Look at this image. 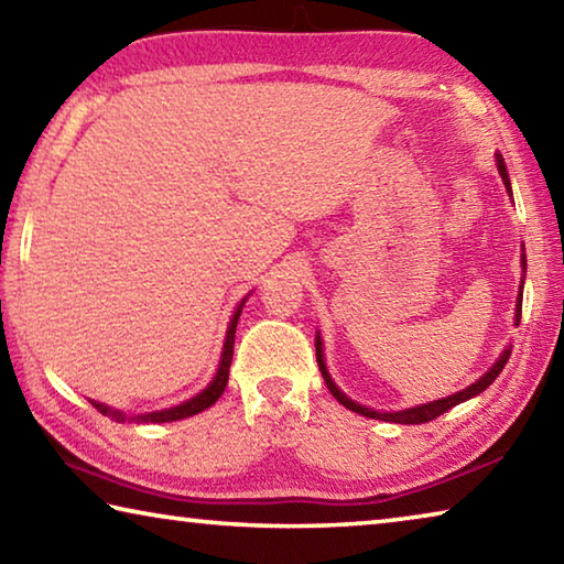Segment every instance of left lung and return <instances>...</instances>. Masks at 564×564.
<instances>
[{
    "label": "left lung",
    "mask_w": 564,
    "mask_h": 564,
    "mask_svg": "<svg viewBox=\"0 0 564 564\" xmlns=\"http://www.w3.org/2000/svg\"><path fill=\"white\" fill-rule=\"evenodd\" d=\"M498 171H500V176H502V181H505V186H508V191H510L508 169H505V161H502V156H498ZM522 269H524V253H522ZM520 318H522V285H520L518 308H514V326H520ZM510 352H512V346H508V348L502 350V356H500V358H498V362H495V366L488 370V373H485V376H482L480 380H477V383H473L470 388L460 390V393L447 395V398H441V400H435V403H427V405H417V408L400 410V413H378V410H370V408H362V405H358V403H352L350 398H346V395L340 393V390L336 388V383H333L330 376H328L326 362H323V343H321V336H316V358H318V368H321L323 380H326V386H328V390L333 393V398H336L340 405H346L348 410H352V413H360V415L373 417V420H386V423H403V425L431 423V420L441 417L443 413H447V410L455 408L457 403H463V400H470V398H475V395H480L482 390L488 388V386L492 383V380L502 373V368H505V362H508Z\"/></svg>",
    "instance_id": "obj_1"
}]
</instances>
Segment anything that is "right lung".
I'll return each mask as SVG.
<instances>
[{
	"instance_id": "1",
	"label": "right lung",
	"mask_w": 564,
	"mask_h": 564,
	"mask_svg": "<svg viewBox=\"0 0 564 564\" xmlns=\"http://www.w3.org/2000/svg\"><path fill=\"white\" fill-rule=\"evenodd\" d=\"M243 303L238 305L234 318H231V326H228L226 330V343H224V352H221V362H218V370L212 383H208L206 390H202V393L194 395L191 400H186V403H181L176 408H169V410H156V413H147V415H137V417H127L123 413H119V410H111L107 405L101 403H94L91 405L99 410L101 415H107L111 420H117V423H123V420H137V423H171V420H181V417H191L196 413H202V410L212 408L218 398H221L224 388L228 383V368H231V358H234V338H236V323H238V316H241V308Z\"/></svg>"
}]
</instances>
